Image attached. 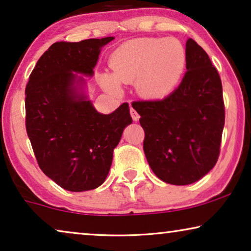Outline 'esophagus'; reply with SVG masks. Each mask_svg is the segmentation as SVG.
I'll return each mask as SVG.
<instances>
[{"label":"esophagus","mask_w":251,"mask_h":251,"mask_svg":"<svg viewBox=\"0 0 251 251\" xmlns=\"http://www.w3.org/2000/svg\"><path fill=\"white\" fill-rule=\"evenodd\" d=\"M130 115H131V118H132V120H133V121H135V122H137V121H138V120H139V118H140V116H139V114H138V113H137V112L135 111V109H133L132 107H131V108H130Z\"/></svg>","instance_id":"obj_1"}]
</instances>
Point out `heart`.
I'll return each instance as SVG.
<instances>
[{"label": "heart", "instance_id": "obj_1", "mask_svg": "<svg viewBox=\"0 0 251 251\" xmlns=\"http://www.w3.org/2000/svg\"><path fill=\"white\" fill-rule=\"evenodd\" d=\"M113 76L100 75L102 87L119 91V83H133L137 90L151 99H161L171 94L179 82L186 64V51L174 37H140L123 43L111 57Z\"/></svg>", "mask_w": 251, "mask_h": 251}]
</instances>
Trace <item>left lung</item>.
Masks as SVG:
<instances>
[{
  "mask_svg": "<svg viewBox=\"0 0 251 251\" xmlns=\"http://www.w3.org/2000/svg\"><path fill=\"white\" fill-rule=\"evenodd\" d=\"M186 73L161 100L133 101L145 131L144 152L164 183L193 184L215 167L225 123L222 81L207 52L186 41Z\"/></svg>",
  "mask_w": 251,
  "mask_h": 251,
  "instance_id": "8db88e82",
  "label": "left lung"
}]
</instances>
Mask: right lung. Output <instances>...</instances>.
<instances>
[{
    "label": "right lung",
    "instance_id": "add662e5",
    "mask_svg": "<svg viewBox=\"0 0 251 251\" xmlns=\"http://www.w3.org/2000/svg\"><path fill=\"white\" fill-rule=\"evenodd\" d=\"M113 36L56 42L29 75L25 90L26 130L39 167L71 192L95 190L111 169L113 151L131 125L126 102L101 114L84 92L101 48Z\"/></svg>",
    "mask_w": 251,
    "mask_h": 251
}]
</instances>
